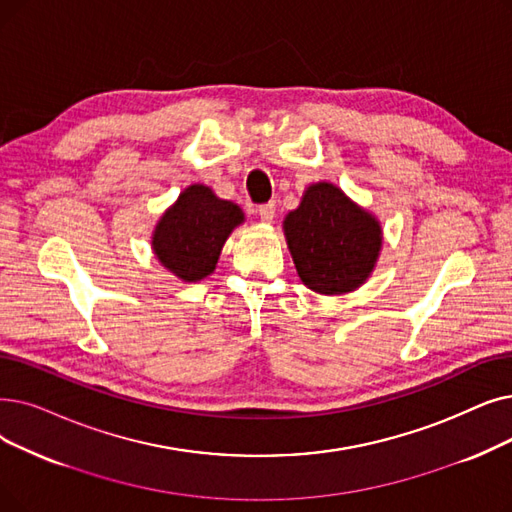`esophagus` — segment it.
I'll return each instance as SVG.
<instances>
[{"instance_id":"34e87169","label":"esophagus","mask_w":512,"mask_h":512,"mask_svg":"<svg viewBox=\"0 0 512 512\" xmlns=\"http://www.w3.org/2000/svg\"><path fill=\"white\" fill-rule=\"evenodd\" d=\"M257 213H259V217H261L263 224H270V221H272V219H274V215H276V205H274V203L259 205Z\"/></svg>"}]
</instances>
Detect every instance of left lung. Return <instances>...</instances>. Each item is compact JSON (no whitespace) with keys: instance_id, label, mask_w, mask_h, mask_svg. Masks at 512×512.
<instances>
[{"instance_id":"obj_1","label":"left lung","mask_w":512,"mask_h":512,"mask_svg":"<svg viewBox=\"0 0 512 512\" xmlns=\"http://www.w3.org/2000/svg\"><path fill=\"white\" fill-rule=\"evenodd\" d=\"M299 278L311 291L341 295L358 288L381 251V226L332 184L309 186L284 219Z\"/></svg>"}]
</instances>
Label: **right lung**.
Instances as JSON below:
<instances>
[{
    "instance_id": "1",
    "label": "right lung",
    "mask_w": 512,
    "mask_h": 512,
    "mask_svg": "<svg viewBox=\"0 0 512 512\" xmlns=\"http://www.w3.org/2000/svg\"><path fill=\"white\" fill-rule=\"evenodd\" d=\"M242 219L234 203L221 201L207 186L194 184L161 217L152 249L177 278L196 282L215 270L221 247Z\"/></svg>"
}]
</instances>
